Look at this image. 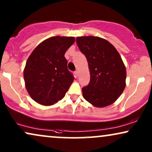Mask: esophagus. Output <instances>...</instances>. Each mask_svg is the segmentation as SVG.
I'll list each match as a JSON object with an SVG mask.
<instances>
[{"label": "esophagus", "instance_id": "1", "mask_svg": "<svg viewBox=\"0 0 152 152\" xmlns=\"http://www.w3.org/2000/svg\"><path fill=\"white\" fill-rule=\"evenodd\" d=\"M74 74H75V76H76V77L77 78L78 76V71H75Z\"/></svg>", "mask_w": 152, "mask_h": 152}]
</instances>
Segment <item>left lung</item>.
<instances>
[{
  "label": "left lung",
  "mask_w": 152,
  "mask_h": 152,
  "mask_svg": "<svg viewBox=\"0 0 152 152\" xmlns=\"http://www.w3.org/2000/svg\"><path fill=\"white\" fill-rule=\"evenodd\" d=\"M76 43L90 73L89 84L82 88L84 99L95 107L109 106L126 87V70L121 57L109 41L99 37H77Z\"/></svg>",
  "instance_id": "obj_1"
}]
</instances>
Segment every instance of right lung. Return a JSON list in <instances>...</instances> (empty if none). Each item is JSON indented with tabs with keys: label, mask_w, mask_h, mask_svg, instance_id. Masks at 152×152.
Here are the masks:
<instances>
[{
	"label": "right lung",
	"mask_w": 152,
	"mask_h": 152,
	"mask_svg": "<svg viewBox=\"0 0 152 152\" xmlns=\"http://www.w3.org/2000/svg\"><path fill=\"white\" fill-rule=\"evenodd\" d=\"M74 37L54 36L42 42L28 57L24 71L25 86L34 101L52 105L61 100L74 79L64 54Z\"/></svg>",
	"instance_id": "1"
}]
</instances>
